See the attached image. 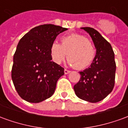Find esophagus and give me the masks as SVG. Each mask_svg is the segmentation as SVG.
<instances>
[{
	"label": "esophagus",
	"instance_id": "34e87169",
	"mask_svg": "<svg viewBox=\"0 0 128 128\" xmlns=\"http://www.w3.org/2000/svg\"><path fill=\"white\" fill-rule=\"evenodd\" d=\"M70 70H68V69H64V73H65L66 75L68 74V73H70Z\"/></svg>",
	"mask_w": 128,
	"mask_h": 128
}]
</instances>
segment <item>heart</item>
<instances>
[{
    "label": "heart",
    "instance_id": "b5f03b06",
    "mask_svg": "<svg viewBox=\"0 0 128 128\" xmlns=\"http://www.w3.org/2000/svg\"><path fill=\"white\" fill-rule=\"evenodd\" d=\"M62 44L54 42L50 46V56L56 64H60L67 57L68 64L83 69L89 66L95 56V48L86 37L71 34L63 37Z\"/></svg>",
    "mask_w": 128,
    "mask_h": 128
}]
</instances>
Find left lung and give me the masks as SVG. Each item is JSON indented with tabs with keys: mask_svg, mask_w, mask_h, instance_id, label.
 Returning <instances> with one entry per match:
<instances>
[{
	"mask_svg": "<svg viewBox=\"0 0 128 128\" xmlns=\"http://www.w3.org/2000/svg\"><path fill=\"white\" fill-rule=\"evenodd\" d=\"M81 29L91 37L96 55L90 67L80 72V80L73 88L80 99L96 103L110 94L114 86V53L110 43L96 30L90 27Z\"/></svg>",
	"mask_w": 128,
	"mask_h": 128,
	"instance_id": "1",
	"label": "left lung"
}]
</instances>
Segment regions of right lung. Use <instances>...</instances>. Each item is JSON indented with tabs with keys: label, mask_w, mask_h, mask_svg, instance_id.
Instances as JSON below:
<instances>
[{
	"label": "right lung",
	"mask_w": 128,
	"mask_h": 128,
	"mask_svg": "<svg viewBox=\"0 0 128 128\" xmlns=\"http://www.w3.org/2000/svg\"><path fill=\"white\" fill-rule=\"evenodd\" d=\"M66 28L51 24L36 26L18 42L14 56L12 79L21 98L40 103L52 96L64 68L53 62L50 46Z\"/></svg>",
	"instance_id": "add662e5"
}]
</instances>
